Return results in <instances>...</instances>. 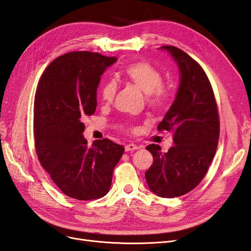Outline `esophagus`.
Segmentation results:
<instances>
[{"instance_id":"34e87169","label":"esophagus","mask_w":251,"mask_h":251,"mask_svg":"<svg viewBox=\"0 0 251 251\" xmlns=\"http://www.w3.org/2000/svg\"><path fill=\"white\" fill-rule=\"evenodd\" d=\"M138 149H139V147L136 146V144H134V143H128L125 147L126 151H134L138 150Z\"/></svg>"}]
</instances>
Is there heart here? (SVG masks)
<instances>
[{"label": "heart", "instance_id": "heart-1", "mask_svg": "<svg viewBox=\"0 0 251 251\" xmlns=\"http://www.w3.org/2000/svg\"><path fill=\"white\" fill-rule=\"evenodd\" d=\"M124 77L139 88L148 96V101L151 105H162L169 98V90L163 85L161 72L148 62H135L128 65L124 71ZM117 91L114 80L103 83L100 90L101 101L110 103L113 101Z\"/></svg>", "mask_w": 251, "mask_h": 251}]
</instances>
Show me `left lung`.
Segmentation results:
<instances>
[{
  "label": "left lung",
  "mask_w": 251,
  "mask_h": 251,
  "mask_svg": "<svg viewBox=\"0 0 251 251\" xmlns=\"http://www.w3.org/2000/svg\"><path fill=\"white\" fill-rule=\"evenodd\" d=\"M169 52L180 72L176 97L159 131L173 133L174 146L162 153L157 144L147 150L153 164L146 172L150 189L162 198H175L198 185L216 154L220 123L217 103L210 82L201 66L181 49L162 46Z\"/></svg>",
  "instance_id": "1"
}]
</instances>
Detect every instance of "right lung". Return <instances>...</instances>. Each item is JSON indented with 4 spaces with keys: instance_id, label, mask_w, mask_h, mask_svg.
I'll list each match as a JSON object with an SVG mask.
<instances>
[{
    "instance_id": "1",
    "label": "right lung",
    "mask_w": 251,
    "mask_h": 251,
    "mask_svg": "<svg viewBox=\"0 0 251 251\" xmlns=\"http://www.w3.org/2000/svg\"><path fill=\"white\" fill-rule=\"evenodd\" d=\"M117 60L100 53L70 52L47 67L34 98V142L37 158L66 196L88 201L108 194L113 171L125 148L110 139L88 147L86 115L97 105L100 76Z\"/></svg>"
}]
</instances>
